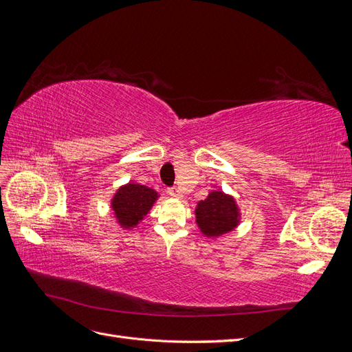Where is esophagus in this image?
<instances>
[{
  "label": "esophagus",
  "mask_w": 352,
  "mask_h": 352,
  "mask_svg": "<svg viewBox=\"0 0 352 352\" xmlns=\"http://www.w3.org/2000/svg\"><path fill=\"white\" fill-rule=\"evenodd\" d=\"M168 195L173 197V198H182V194H180V190L177 188H172L168 189Z\"/></svg>",
  "instance_id": "esophagus-1"
}]
</instances>
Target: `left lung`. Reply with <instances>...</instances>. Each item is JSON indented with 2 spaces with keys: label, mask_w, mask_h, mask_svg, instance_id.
Segmentation results:
<instances>
[{
  "label": "left lung",
  "mask_w": 352,
  "mask_h": 352,
  "mask_svg": "<svg viewBox=\"0 0 352 352\" xmlns=\"http://www.w3.org/2000/svg\"><path fill=\"white\" fill-rule=\"evenodd\" d=\"M194 212L199 232L208 239L228 235L241 223V210L235 197L220 189L211 190L204 201H199Z\"/></svg>",
  "instance_id": "1"
}]
</instances>
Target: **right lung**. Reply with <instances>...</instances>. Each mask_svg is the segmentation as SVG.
Returning <instances> with one entry per match:
<instances>
[{"label":"right lung","instance_id":"obj_1","mask_svg":"<svg viewBox=\"0 0 352 352\" xmlns=\"http://www.w3.org/2000/svg\"><path fill=\"white\" fill-rule=\"evenodd\" d=\"M158 198L157 190L145 185L136 182L122 185L110 202L116 223L123 230L135 229L150 212Z\"/></svg>","mask_w":352,"mask_h":352}]
</instances>
